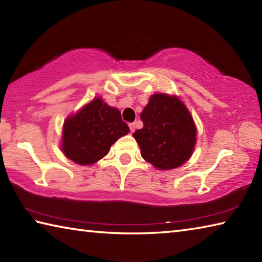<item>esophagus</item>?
Masks as SVG:
<instances>
[{"mask_svg": "<svg viewBox=\"0 0 262 262\" xmlns=\"http://www.w3.org/2000/svg\"><path fill=\"white\" fill-rule=\"evenodd\" d=\"M135 128H136V123L133 122V123H129V129L132 133L135 132Z\"/></svg>", "mask_w": 262, "mask_h": 262, "instance_id": "obj_1", "label": "esophagus"}]
</instances>
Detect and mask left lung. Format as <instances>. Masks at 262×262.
<instances>
[{
	"instance_id": "obj_1",
	"label": "left lung",
	"mask_w": 262,
	"mask_h": 262,
	"mask_svg": "<svg viewBox=\"0 0 262 262\" xmlns=\"http://www.w3.org/2000/svg\"><path fill=\"white\" fill-rule=\"evenodd\" d=\"M143 128L133 136L141 156L158 170L179 167L190 158L196 142V127L178 97L156 94L141 113Z\"/></svg>"
}]
</instances>
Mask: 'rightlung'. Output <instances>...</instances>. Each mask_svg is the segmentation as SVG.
Here are the masks:
<instances>
[{
    "label": "right lung",
    "mask_w": 262,
    "mask_h": 262,
    "mask_svg": "<svg viewBox=\"0 0 262 262\" xmlns=\"http://www.w3.org/2000/svg\"><path fill=\"white\" fill-rule=\"evenodd\" d=\"M128 132L129 127L122 121L120 111L96 98L66 119L62 152L79 165H91L106 156L111 145Z\"/></svg>",
    "instance_id": "obj_1"
}]
</instances>
